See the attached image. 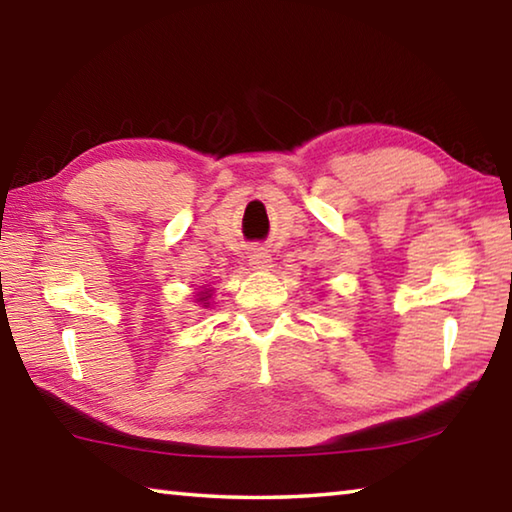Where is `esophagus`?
<instances>
[{"label": "esophagus", "instance_id": "34e87169", "mask_svg": "<svg viewBox=\"0 0 512 512\" xmlns=\"http://www.w3.org/2000/svg\"><path fill=\"white\" fill-rule=\"evenodd\" d=\"M248 264L257 268V271H266V268L271 266V255H268V250L264 248H253L248 255Z\"/></svg>", "mask_w": 512, "mask_h": 512}]
</instances>
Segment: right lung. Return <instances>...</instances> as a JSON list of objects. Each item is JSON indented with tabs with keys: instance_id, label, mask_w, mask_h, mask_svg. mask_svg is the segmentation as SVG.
Here are the masks:
<instances>
[{
	"instance_id": "obj_1",
	"label": "right lung",
	"mask_w": 512,
	"mask_h": 512,
	"mask_svg": "<svg viewBox=\"0 0 512 512\" xmlns=\"http://www.w3.org/2000/svg\"><path fill=\"white\" fill-rule=\"evenodd\" d=\"M210 298H212L210 289H203V291L196 293V302H201L203 307H210Z\"/></svg>"
}]
</instances>
